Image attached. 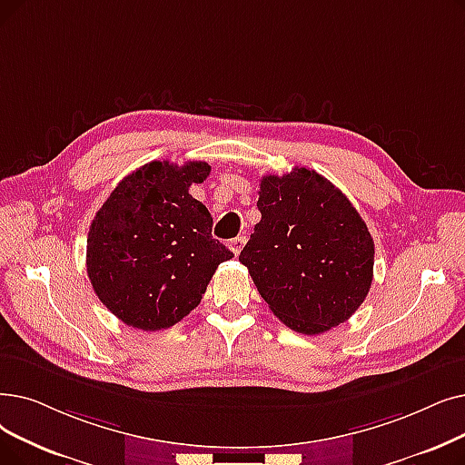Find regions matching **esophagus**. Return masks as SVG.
Returning <instances> with one entry per match:
<instances>
[{
    "label": "esophagus",
    "mask_w": 465,
    "mask_h": 465,
    "mask_svg": "<svg viewBox=\"0 0 465 465\" xmlns=\"http://www.w3.org/2000/svg\"><path fill=\"white\" fill-rule=\"evenodd\" d=\"M245 243H247V239H245L243 235H237L235 239H232V241H230V249H232V252L237 256L241 251H243Z\"/></svg>",
    "instance_id": "obj_1"
}]
</instances>
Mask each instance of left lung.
<instances>
[{
	"label": "left lung",
	"mask_w": 465,
	"mask_h": 465,
	"mask_svg": "<svg viewBox=\"0 0 465 465\" xmlns=\"http://www.w3.org/2000/svg\"><path fill=\"white\" fill-rule=\"evenodd\" d=\"M260 222L239 254L260 296L287 327L321 334L365 302L374 241L350 199L306 167L260 180Z\"/></svg>",
	"instance_id": "1"
}]
</instances>
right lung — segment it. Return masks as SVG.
<instances>
[{
    "label": "right lung",
    "instance_id": "obj_1",
    "mask_svg": "<svg viewBox=\"0 0 465 465\" xmlns=\"http://www.w3.org/2000/svg\"><path fill=\"white\" fill-rule=\"evenodd\" d=\"M205 161H152L125 176L96 213L87 237V275L100 302L129 327L169 329L203 298L233 252L213 239V216L190 186Z\"/></svg>",
    "mask_w": 465,
    "mask_h": 465
}]
</instances>
